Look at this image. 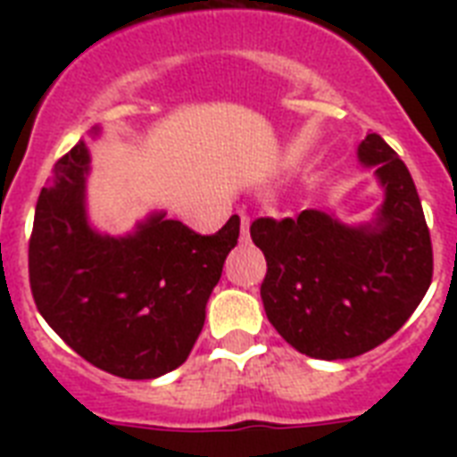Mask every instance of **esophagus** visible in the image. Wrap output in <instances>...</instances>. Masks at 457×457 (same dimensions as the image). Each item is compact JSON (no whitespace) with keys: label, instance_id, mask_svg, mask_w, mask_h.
Here are the masks:
<instances>
[{"label":"esophagus","instance_id":"obj_1","mask_svg":"<svg viewBox=\"0 0 457 457\" xmlns=\"http://www.w3.org/2000/svg\"><path fill=\"white\" fill-rule=\"evenodd\" d=\"M249 225H251L249 215H242V218H239V237H242V242L249 239Z\"/></svg>","mask_w":457,"mask_h":457}]
</instances>
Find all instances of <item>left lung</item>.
Masks as SVG:
<instances>
[{"label": "left lung", "instance_id": "8db88e82", "mask_svg": "<svg viewBox=\"0 0 457 457\" xmlns=\"http://www.w3.org/2000/svg\"><path fill=\"white\" fill-rule=\"evenodd\" d=\"M375 165L384 201L351 228L325 211L258 218L251 239L268 261L261 299L272 327L299 353L344 361L405 325L432 285V239L411 172L377 132L358 146Z\"/></svg>", "mask_w": 457, "mask_h": 457}]
</instances>
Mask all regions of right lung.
Here are the masks:
<instances>
[{
	"mask_svg": "<svg viewBox=\"0 0 457 457\" xmlns=\"http://www.w3.org/2000/svg\"><path fill=\"white\" fill-rule=\"evenodd\" d=\"M87 170V146L78 142L39 192L28 246L32 299L95 368L154 379L179 368L199 339L239 218L215 235H196L154 213L132 235H99L85 211Z\"/></svg>",
	"mask_w": 457,
	"mask_h": 457,
	"instance_id": "right-lung-1",
	"label": "right lung"
}]
</instances>
